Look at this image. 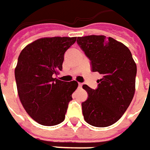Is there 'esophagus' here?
<instances>
[{"label":"esophagus","instance_id":"1","mask_svg":"<svg viewBox=\"0 0 150 150\" xmlns=\"http://www.w3.org/2000/svg\"><path fill=\"white\" fill-rule=\"evenodd\" d=\"M78 85H79V88H82V85H83V84H82V83H79Z\"/></svg>","mask_w":150,"mask_h":150}]
</instances>
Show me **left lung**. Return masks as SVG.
I'll return each mask as SVG.
<instances>
[{
  "mask_svg": "<svg viewBox=\"0 0 150 150\" xmlns=\"http://www.w3.org/2000/svg\"><path fill=\"white\" fill-rule=\"evenodd\" d=\"M77 44L91 61L93 72L102 75L96 89L82 86L88 93L81 103L84 119L95 127L110 126L123 116L133 99L136 62L129 49L110 37H79Z\"/></svg>",
  "mask_w": 150,
  "mask_h": 150,
  "instance_id": "1",
  "label": "left lung"
}]
</instances>
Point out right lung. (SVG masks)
I'll return each mask as SVG.
<instances>
[{
  "label": "right lung",
  "mask_w": 150,
  "mask_h": 150,
  "mask_svg": "<svg viewBox=\"0 0 150 150\" xmlns=\"http://www.w3.org/2000/svg\"><path fill=\"white\" fill-rule=\"evenodd\" d=\"M76 38L53 37L35 40L22 50L14 70L21 102L37 123L52 126L62 123L78 87L53 75L62 69L65 51Z\"/></svg>",
  "instance_id": "right-lung-1"
}]
</instances>
